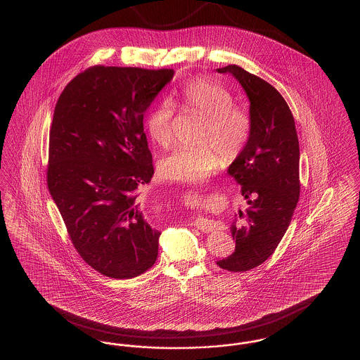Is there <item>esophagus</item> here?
<instances>
[{"mask_svg": "<svg viewBox=\"0 0 360 360\" xmlns=\"http://www.w3.org/2000/svg\"><path fill=\"white\" fill-rule=\"evenodd\" d=\"M193 225H194L195 228H198L200 231L205 232V233H207V232H212V231H214V229L217 228V224H216V221L207 220V219H204V217H198V219H195Z\"/></svg>", "mask_w": 360, "mask_h": 360, "instance_id": "esophagus-1", "label": "esophagus"}]
</instances>
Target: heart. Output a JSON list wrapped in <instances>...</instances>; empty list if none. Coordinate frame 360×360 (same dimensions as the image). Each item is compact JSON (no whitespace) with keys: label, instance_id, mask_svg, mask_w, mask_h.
<instances>
[{"label":"heart","instance_id":"b5f03b06","mask_svg":"<svg viewBox=\"0 0 360 360\" xmlns=\"http://www.w3.org/2000/svg\"><path fill=\"white\" fill-rule=\"evenodd\" d=\"M174 103L185 112L205 117L198 135L201 144L179 146L159 160L158 172L165 179L198 182L216 172L223 160L232 163L247 148L252 136V116L245 106L235 103L226 87L206 77H194L181 87ZM172 121L174 108L166 100L150 110L146 129L155 144H172Z\"/></svg>","mask_w":360,"mask_h":360}]
</instances>
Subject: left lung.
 I'll list each match as a JSON object with an SVG mask.
<instances>
[{
    "label": "left lung",
    "mask_w": 360,
    "mask_h": 360,
    "mask_svg": "<svg viewBox=\"0 0 360 360\" xmlns=\"http://www.w3.org/2000/svg\"><path fill=\"white\" fill-rule=\"evenodd\" d=\"M217 71L231 72L244 87L254 121L247 148L228 169L250 206L231 228L235 252L217 262L241 273L271 257L290 224L301 188L300 144L290 108L274 86L238 65Z\"/></svg>",
    "instance_id": "left-lung-1"
}]
</instances>
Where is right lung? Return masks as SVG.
Listing matches in <instances>:
<instances>
[{"label": "right lung", "mask_w": 360, "mask_h": 360, "mask_svg": "<svg viewBox=\"0 0 360 360\" xmlns=\"http://www.w3.org/2000/svg\"><path fill=\"white\" fill-rule=\"evenodd\" d=\"M172 69L91 66L65 87L53 110L47 186L77 252L105 276L151 269L160 232L137 204L154 175L144 112Z\"/></svg>", "instance_id": "obj_1"}]
</instances>
